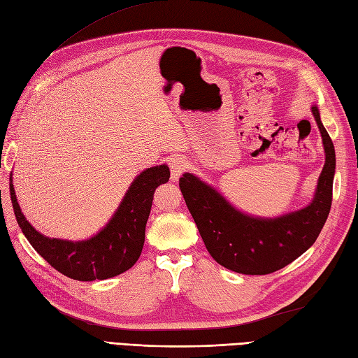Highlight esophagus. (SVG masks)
I'll return each instance as SVG.
<instances>
[{
    "label": "esophagus",
    "instance_id": "1",
    "mask_svg": "<svg viewBox=\"0 0 358 358\" xmlns=\"http://www.w3.org/2000/svg\"><path fill=\"white\" fill-rule=\"evenodd\" d=\"M169 168H171V180L177 181L181 173L186 171L187 168V160L185 157H180V155H176L169 160Z\"/></svg>",
    "mask_w": 358,
    "mask_h": 358
}]
</instances>
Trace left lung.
Masks as SVG:
<instances>
[{
	"label": "left lung",
	"mask_w": 358,
	"mask_h": 358,
	"mask_svg": "<svg viewBox=\"0 0 358 358\" xmlns=\"http://www.w3.org/2000/svg\"><path fill=\"white\" fill-rule=\"evenodd\" d=\"M322 136L325 164L311 203L277 217L241 212L221 192L190 172L182 173L180 189L210 255L224 268L245 275H266L296 260L315 243L325 225L333 201L336 152L331 137L311 106Z\"/></svg>",
	"instance_id": "obj_1"
}]
</instances>
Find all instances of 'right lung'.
Returning <instances> with one entry per match:
<instances>
[{"label":"right lung","instance_id":"add662e5","mask_svg":"<svg viewBox=\"0 0 358 358\" xmlns=\"http://www.w3.org/2000/svg\"><path fill=\"white\" fill-rule=\"evenodd\" d=\"M169 177L168 164L142 171L133 180L106 227L90 239L78 242L51 239L34 230L17 204L12 173L10 198L16 221L27 241L54 269L78 281L107 280L133 268L141 257L154 192Z\"/></svg>","mask_w":358,"mask_h":358}]
</instances>
